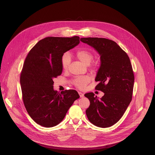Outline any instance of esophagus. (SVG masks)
<instances>
[{
    "label": "esophagus",
    "instance_id": "34e87169",
    "mask_svg": "<svg viewBox=\"0 0 155 155\" xmlns=\"http://www.w3.org/2000/svg\"><path fill=\"white\" fill-rule=\"evenodd\" d=\"M78 94H79V96H80V97H81V98H82V97H84V95L82 92H78Z\"/></svg>",
    "mask_w": 155,
    "mask_h": 155
}]
</instances>
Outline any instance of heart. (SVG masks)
Returning <instances> with one entry per match:
<instances>
[{"mask_svg": "<svg viewBox=\"0 0 155 155\" xmlns=\"http://www.w3.org/2000/svg\"><path fill=\"white\" fill-rule=\"evenodd\" d=\"M76 57L86 65H89L94 58V55L91 51L87 49L78 50L76 52ZM61 66L64 70H66L70 63V57L68 53H64L61 60ZM97 67V64L95 62L89 65V69L91 71H95ZM90 78L88 76L76 77L72 80V84L78 89H83L86 87L90 82Z\"/></svg>", "mask_w": 155, "mask_h": 155, "instance_id": "b5f03b06", "label": "heart"}]
</instances>
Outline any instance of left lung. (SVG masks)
Listing matches in <instances>:
<instances>
[{"instance_id": "left-lung-1", "label": "left lung", "mask_w": 155, "mask_h": 155, "mask_svg": "<svg viewBox=\"0 0 155 155\" xmlns=\"http://www.w3.org/2000/svg\"><path fill=\"white\" fill-rule=\"evenodd\" d=\"M81 41L92 46L100 55L101 66L95 89L104 93L98 100L93 92L85 94L90 101L86 110L89 122L107 128L122 117L132 100L134 74L127 54L115 42L106 38H85Z\"/></svg>"}]
</instances>
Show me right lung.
Returning <instances> with one entry per match:
<instances>
[{
  "instance_id": "add662e5",
  "label": "right lung",
  "mask_w": 155,
  "mask_h": 155,
  "mask_svg": "<svg viewBox=\"0 0 155 155\" xmlns=\"http://www.w3.org/2000/svg\"><path fill=\"white\" fill-rule=\"evenodd\" d=\"M79 36L47 37L39 41L28 53L20 74L24 106L38 124L51 128L59 124L74 101L78 92H61L53 89V79L61 75V60L67 51L79 44Z\"/></svg>"
}]
</instances>
